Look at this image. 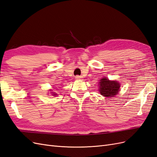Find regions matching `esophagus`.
Masks as SVG:
<instances>
[{"mask_svg":"<svg viewBox=\"0 0 157 157\" xmlns=\"http://www.w3.org/2000/svg\"><path fill=\"white\" fill-rule=\"evenodd\" d=\"M75 78H76V79H77V80H82V77H81V76H78V75H77V76H76Z\"/></svg>","mask_w":157,"mask_h":157,"instance_id":"34e87169","label":"esophagus"}]
</instances>
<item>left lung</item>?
Listing matches in <instances>:
<instances>
[{
  "label": "left lung",
  "instance_id": "left-lung-1",
  "mask_svg": "<svg viewBox=\"0 0 157 157\" xmlns=\"http://www.w3.org/2000/svg\"><path fill=\"white\" fill-rule=\"evenodd\" d=\"M99 83V92L102 96L108 98H113L118 93L120 84L115 80L111 81L108 78H103L100 80Z\"/></svg>",
  "mask_w": 157,
  "mask_h": 157
}]
</instances>
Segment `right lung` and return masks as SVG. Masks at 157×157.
<instances>
[{
  "label": "right lung",
  "mask_w": 157,
  "mask_h": 157,
  "mask_svg": "<svg viewBox=\"0 0 157 157\" xmlns=\"http://www.w3.org/2000/svg\"><path fill=\"white\" fill-rule=\"evenodd\" d=\"M52 93H53V92H52ZM52 95H54V96H56V94H52Z\"/></svg>",
  "instance_id": "add662e5"
}]
</instances>
